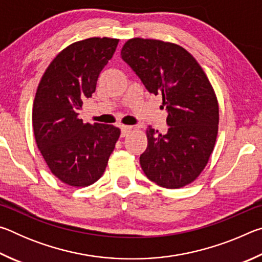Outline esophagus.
Returning a JSON list of instances; mask_svg holds the SVG:
<instances>
[{"label":"esophagus","mask_w":262,"mask_h":262,"mask_svg":"<svg viewBox=\"0 0 262 262\" xmlns=\"http://www.w3.org/2000/svg\"><path fill=\"white\" fill-rule=\"evenodd\" d=\"M133 130L132 126H121V136H126Z\"/></svg>","instance_id":"34e87169"}]
</instances>
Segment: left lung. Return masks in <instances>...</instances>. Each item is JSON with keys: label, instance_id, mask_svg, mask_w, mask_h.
Listing matches in <instances>:
<instances>
[{"label": "left lung", "instance_id": "8db88e82", "mask_svg": "<svg viewBox=\"0 0 262 262\" xmlns=\"http://www.w3.org/2000/svg\"><path fill=\"white\" fill-rule=\"evenodd\" d=\"M121 57L150 94L162 95L167 111L166 134L148 127L142 170L161 187H184L200 176L215 147L220 117L214 89L193 55L176 43L133 38Z\"/></svg>", "mask_w": 262, "mask_h": 262}]
</instances>
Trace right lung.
Segmentation results:
<instances>
[{
  "instance_id": "right-lung-1",
  "label": "right lung",
  "mask_w": 262,
  "mask_h": 262,
  "mask_svg": "<svg viewBox=\"0 0 262 262\" xmlns=\"http://www.w3.org/2000/svg\"><path fill=\"white\" fill-rule=\"evenodd\" d=\"M119 39L89 38L55 56L35 92V142L50 170L62 183L85 187L103 176L120 129L78 118L84 98L96 91L99 74L112 59Z\"/></svg>"
}]
</instances>
